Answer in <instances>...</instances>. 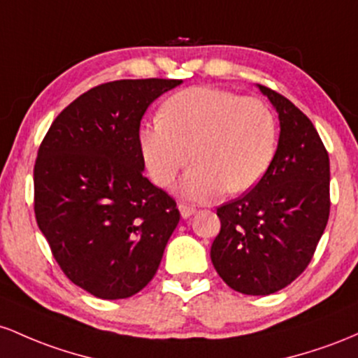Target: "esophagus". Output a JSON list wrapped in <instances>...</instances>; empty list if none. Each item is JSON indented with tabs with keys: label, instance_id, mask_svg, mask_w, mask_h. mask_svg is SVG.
Wrapping results in <instances>:
<instances>
[{
	"label": "esophagus",
	"instance_id": "1",
	"mask_svg": "<svg viewBox=\"0 0 358 358\" xmlns=\"http://www.w3.org/2000/svg\"><path fill=\"white\" fill-rule=\"evenodd\" d=\"M179 211L182 218H189V216H192L196 213V206H192V204H187V203H179Z\"/></svg>",
	"mask_w": 358,
	"mask_h": 358
}]
</instances>
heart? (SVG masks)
Here are the masks:
<instances>
[{
    "label": "heart",
    "mask_w": 358,
    "mask_h": 358,
    "mask_svg": "<svg viewBox=\"0 0 358 358\" xmlns=\"http://www.w3.org/2000/svg\"><path fill=\"white\" fill-rule=\"evenodd\" d=\"M152 179L171 186L194 159L182 192L196 199L254 187L271 166L277 145L272 111L260 99L216 87H191L171 96L162 116L140 131Z\"/></svg>",
    "instance_id": "1"
}]
</instances>
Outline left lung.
Returning <instances> with one entry per match:
<instances>
[{
	"instance_id": "left-lung-1",
	"label": "left lung",
	"mask_w": 358,
	"mask_h": 358,
	"mask_svg": "<svg viewBox=\"0 0 358 358\" xmlns=\"http://www.w3.org/2000/svg\"><path fill=\"white\" fill-rule=\"evenodd\" d=\"M279 113L277 150L254 189L216 210L222 228L211 262L235 291L268 296L299 277L330 216V159L311 120L271 87Z\"/></svg>"
}]
</instances>
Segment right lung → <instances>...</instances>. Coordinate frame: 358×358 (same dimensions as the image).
Instances as JSON below:
<instances>
[{"label": "right lung", "mask_w": 358, "mask_h": 358, "mask_svg": "<svg viewBox=\"0 0 358 358\" xmlns=\"http://www.w3.org/2000/svg\"><path fill=\"white\" fill-rule=\"evenodd\" d=\"M180 79L92 87L54 120L34 169L35 218L67 279L125 299L155 275L179 223L176 201L143 176L140 122Z\"/></svg>", "instance_id": "add662e5"}]
</instances>
